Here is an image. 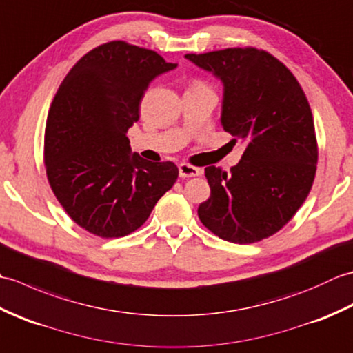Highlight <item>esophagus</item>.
Wrapping results in <instances>:
<instances>
[{"instance_id":"1","label":"esophagus","mask_w":353,"mask_h":353,"mask_svg":"<svg viewBox=\"0 0 353 353\" xmlns=\"http://www.w3.org/2000/svg\"><path fill=\"white\" fill-rule=\"evenodd\" d=\"M201 174V170L186 162L179 163V176L181 177H196Z\"/></svg>"}]
</instances>
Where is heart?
Here are the masks:
<instances>
[{
	"instance_id": "heart-1",
	"label": "heart",
	"mask_w": 353,
	"mask_h": 353,
	"mask_svg": "<svg viewBox=\"0 0 353 353\" xmlns=\"http://www.w3.org/2000/svg\"><path fill=\"white\" fill-rule=\"evenodd\" d=\"M197 86H206V85H205V83H201V81H199V80L192 81V83H191V88H197Z\"/></svg>"
}]
</instances>
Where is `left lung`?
<instances>
[{
    "mask_svg": "<svg viewBox=\"0 0 353 353\" xmlns=\"http://www.w3.org/2000/svg\"><path fill=\"white\" fill-rule=\"evenodd\" d=\"M185 57L221 79L223 129L245 142L229 172L205 168L211 196L200 203L199 219L224 241H262L296 215L312 188L319 145L310 103L292 72L264 50Z\"/></svg>",
    "mask_w": 353,
    "mask_h": 353,
    "instance_id": "8db88e82",
    "label": "left lung"
}]
</instances>
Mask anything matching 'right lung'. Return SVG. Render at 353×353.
Masks as SVG:
<instances>
[{
  "label": "right lung",
  "instance_id": "obj_1",
  "mask_svg": "<svg viewBox=\"0 0 353 353\" xmlns=\"http://www.w3.org/2000/svg\"><path fill=\"white\" fill-rule=\"evenodd\" d=\"M174 68L153 50L112 41L86 52L59 86L45 125L43 162L59 203L89 234H132L174 185V163L130 154L125 137L150 81Z\"/></svg>",
  "mask_w": 353,
  "mask_h": 353
}]
</instances>
